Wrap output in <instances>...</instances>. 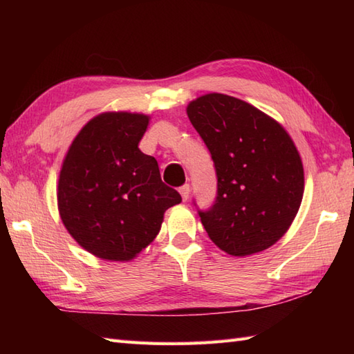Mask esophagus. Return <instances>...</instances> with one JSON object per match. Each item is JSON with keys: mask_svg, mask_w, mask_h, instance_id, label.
<instances>
[{"mask_svg": "<svg viewBox=\"0 0 354 354\" xmlns=\"http://www.w3.org/2000/svg\"><path fill=\"white\" fill-rule=\"evenodd\" d=\"M179 193H181L183 201H187V199H189V196H190V185H189V184L183 185L181 189H179Z\"/></svg>", "mask_w": 354, "mask_h": 354, "instance_id": "esophagus-1", "label": "esophagus"}]
</instances>
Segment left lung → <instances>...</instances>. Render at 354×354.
I'll list each match as a JSON object with an SVG mask.
<instances>
[{"label": "left lung", "instance_id": "obj_1", "mask_svg": "<svg viewBox=\"0 0 354 354\" xmlns=\"http://www.w3.org/2000/svg\"><path fill=\"white\" fill-rule=\"evenodd\" d=\"M187 115L212 153L217 196L201 222L214 245L234 257L268 250L301 205L304 170L284 127L236 97L205 94Z\"/></svg>", "mask_w": 354, "mask_h": 354}]
</instances>
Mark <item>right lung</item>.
<instances>
[{
  "mask_svg": "<svg viewBox=\"0 0 354 354\" xmlns=\"http://www.w3.org/2000/svg\"><path fill=\"white\" fill-rule=\"evenodd\" d=\"M149 115L103 112L73 140L59 175L57 208L71 237L95 257L127 261L161 230L181 194L138 149Z\"/></svg>",
  "mask_w": 354,
  "mask_h": 354,
  "instance_id": "1",
  "label": "right lung"
}]
</instances>
